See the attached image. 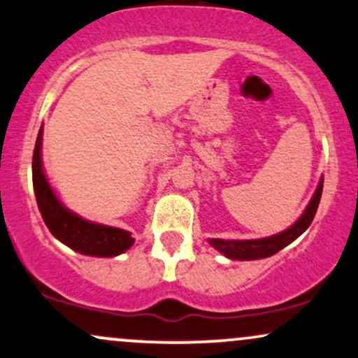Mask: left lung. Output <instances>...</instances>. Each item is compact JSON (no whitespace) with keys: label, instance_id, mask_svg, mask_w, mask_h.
Segmentation results:
<instances>
[{"label":"left lung","instance_id":"obj_1","mask_svg":"<svg viewBox=\"0 0 358 358\" xmlns=\"http://www.w3.org/2000/svg\"><path fill=\"white\" fill-rule=\"evenodd\" d=\"M323 192V178L320 182L318 188H316L313 199H311L310 205L306 207L305 213L296 220V224L291 225L285 232H279L276 236L266 237V239H256V241H224V239H210V245H213L219 252L225 254L231 259H239V261H254V259H264L273 256L291 244L296 237L301 236L303 232L310 227V224L315 219V213L318 210L320 199H322Z\"/></svg>","mask_w":358,"mask_h":358}]
</instances>
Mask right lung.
Returning <instances> with one entry per match:
<instances>
[{
  "instance_id": "right-lung-1",
  "label": "right lung",
  "mask_w": 358,
  "mask_h": 358,
  "mask_svg": "<svg viewBox=\"0 0 358 358\" xmlns=\"http://www.w3.org/2000/svg\"><path fill=\"white\" fill-rule=\"evenodd\" d=\"M40 146H42V127L36 136L31 170H34L36 203H38L40 213H42L48 231L65 245L80 254H87V256L113 257L129 249L134 244V239L129 232L80 219L79 215L67 210L59 202L43 173Z\"/></svg>"
}]
</instances>
